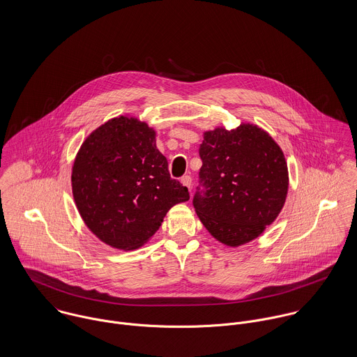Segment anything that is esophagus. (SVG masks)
I'll list each match as a JSON object with an SVG mask.
<instances>
[{"label": "esophagus", "instance_id": "1", "mask_svg": "<svg viewBox=\"0 0 357 357\" xmlns=\"http://www.w3.org/2000/svg\"><path fill=\"white\" fill-rule=\"evenodd\" d=\"M181 183H183L185 187H188V190L191 191V188H192V177H191V176H183V177H181Z\"/></svg>", "mask_w": 357, "mask_h": 357}]
</instances>
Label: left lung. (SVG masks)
Instances as JSON below:
<instances>
[{
	"mask_svg": "<svg viewBox=\"0 0 357 357\" xmlns=\"http://www.w3.org/2000/svg\"><path fill=\"white\" fill-rule=\"evenodd\" d=\"M202 167L192 204L221 243L257 238L280 213L289 188L287 163L273 139L250 123L204 133Z\"/></svg>",
	"mask_w": 357,
	"mask_h": 357,
	"instance_id": "left-lung-1",
	"label": "left lung"
}]
</instances>
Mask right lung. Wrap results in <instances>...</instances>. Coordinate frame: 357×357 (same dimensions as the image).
Wrapping results in <instances>:
<instances>
[{
	"mask_svg": "<svg viewBox=\"0 0 357 357\" xmlns=\"http://www.w3.org/2000/svg\"><path fill=\"white\" fill-rule=\"evenodd\" d=\"M71 181L88 228L122 250L140 248L172 206L190 199L188 188L170 177L153 129L126 116L108 121L85 140Z\"/></svg>",
	"mask_w": 357,
	"mask_h": 357,
	"instance_id": "1",
	"label": "right lung"
}]
</instances>
